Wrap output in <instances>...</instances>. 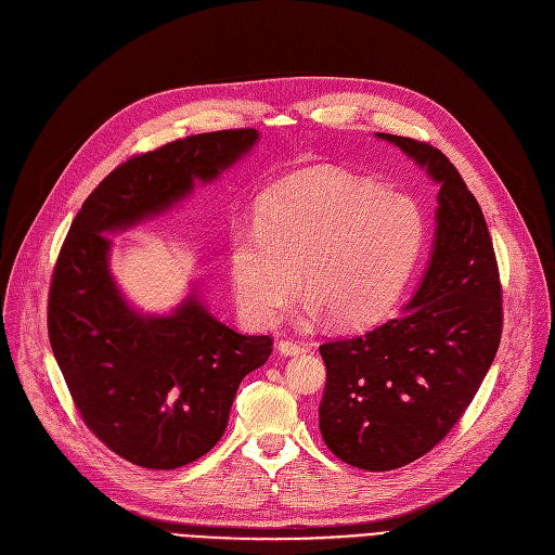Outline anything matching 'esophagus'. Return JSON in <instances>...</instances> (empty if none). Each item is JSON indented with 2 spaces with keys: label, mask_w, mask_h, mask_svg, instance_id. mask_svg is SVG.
<instances>
[{
  "label": "esophagus",
  "mask_w": 555,
  "mask_h": 555,
  "mask_svg": "<svg viewBox=\"0 0 555 555\" xmlns=\"http://www.w3.org/2000/svg\"><path fill=\"white\" fill-rule=\"evenodd\" d=\"M278 351L282 356H298V353L305 351V344H298L294 339H280L278 341Z\"/></svg>",
  "instance_id": "34e87169"
}]
</instances>
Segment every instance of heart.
Returning <instances> with one entry per match:
<instances>
[{
	"instance_id": "b5f03b06",
	"label": "heart",
	"mask_w": 555,
	"mask_h": 555,
	"mask_svg": "<svg viewBox=\"0 0 555 555\" xmlns=\"http://www.w3.org/2000/svg\"><path fill=\"white\" fill-rule=\"evenodd\" d=\"M425 245L420 206L376 183L305 169L259 199L257 229L232 243V286L255 323H273L296 292L308 310L339 326L384 317L404 289Z\"/></svg>"
}]
</instances>
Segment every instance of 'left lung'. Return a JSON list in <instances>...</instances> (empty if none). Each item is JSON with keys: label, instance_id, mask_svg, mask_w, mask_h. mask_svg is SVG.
Wrapping results in <instances>:
<instances>
[{"label": "left lung", "instance_id": "1", "mask_svg": "<svg viewBox=\"0 0 555 555\" xmlns=\"http://www.w3.org/2000/svg\"><path fill=\"white\" fill-rule=\"evenodd\" d=\"M423 167L438 190L427 273L399 317L321 344L326 390L319 429L362 470H392L427 454L460 423L503 333V292L482 208L441 151L376 132Z\"/></svg>", "mask_w": 555, "mask_h": 555}]
</instances>
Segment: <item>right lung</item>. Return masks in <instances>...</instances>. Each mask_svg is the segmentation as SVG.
Here are the masks:
<instances>
[{
    "mask_svg": "<svg viewBox=\"0 0 555 555\" xmlns=\"http://www.w3.org/2000/svg\"><path fill=\"white\" fill-rule=\"evenodd\" d=\"M255 128L202 132L135 156L85 199L56 259L48 335L85 425L126 462L171 470L199 460L227 429L243 376L273 351L204 308L197 286L175 312L142 314L109 273L112 241L177 206L238 163Z\"/></svg>",
    "mask_w": 555,
    "mask_h": 555,
    "instance_id": "add662e5",
    "label": "right lung"
}]
</instances>
